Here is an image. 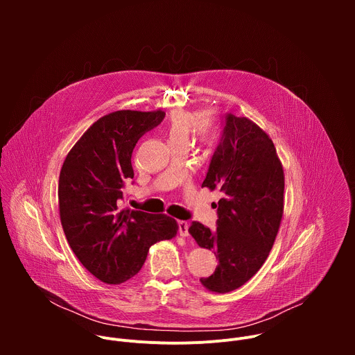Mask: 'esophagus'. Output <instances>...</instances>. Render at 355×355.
Returning a JSON list of instances; mask_svg holds the SVG:
<instances>
[{"label":"esophagus","mask_w":355,"mask_h":355,"mask_svg":"<svg viewBox=\"0 0 355 355\" xmlns=\"http://www.w3.org/2000/svg\"><path fill=\"white\" fill-rule=\"evenodd\" d=\"M188 229H189L188 222H185V220H180V222H178V232H180V236L188 237V236H189Z\"/></svg>","instance_id":"obj_1"}]
</instances>
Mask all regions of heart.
Wrapping results in <instances>:
<instances>
[{
  "label": "heart",
  "mask_w": 355,
  "mask_h": 355,
  "mask_svg": "<svg viewBox=\"0 0 355 355\" xmlns=\"http://www.w3.org/2000/svg\"><path fill=\"white\" fill-rule=\"evenodd\" d=\"M202 119H204L202 112L174 110L170 114L166 126L168 140L171 143L187 141L191 132L195 129L199 140L207 146H211L218 139V128L212 122Z\"/></svg>",
  "instance_id": "heart-1"
}]
</instances>
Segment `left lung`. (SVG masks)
I'll use <instances>...</instances> for the list:
<instances>
[{"label": "left lung", "mask_w": 355, "mask_h": 355, "mask_svg": "<svg viewBox=\"0 0 355 355\" xmlns=\"http://www.w3.org/2000/svg\"><path fill=\"white\" fill-rule=\"evenodd\" d=\"M219 189L218 227L193 222L188 232L199 247L214 250L215 272L200 278L226 293L244 285L266 263L284 215V168L270 136L252 121L226 115L220 143L202 182Z\"/></svg>", "instance_id": "obj_1"}]
</instances>
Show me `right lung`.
<instances>
[{
  "mask_svg": "<svg viewBox=\"0 0 355 355\" xmlns=\"http://www.w3.org/2000/svg\"><path fill=\"white\" fill-rule=\"evenodd\" d=\"M162 110L116 111L94 122L69 151L59 178V212L80 263L99 281L122 284L143 267L148 248L175 237V219L121 209L125 182L133 178L137 140L157 126Z\"/></svg>",
  "mask_w": 355,
  "mask_h": 355,
  "instance_id": "obj_1",
  "label": "right lung"
}]
</instances>
